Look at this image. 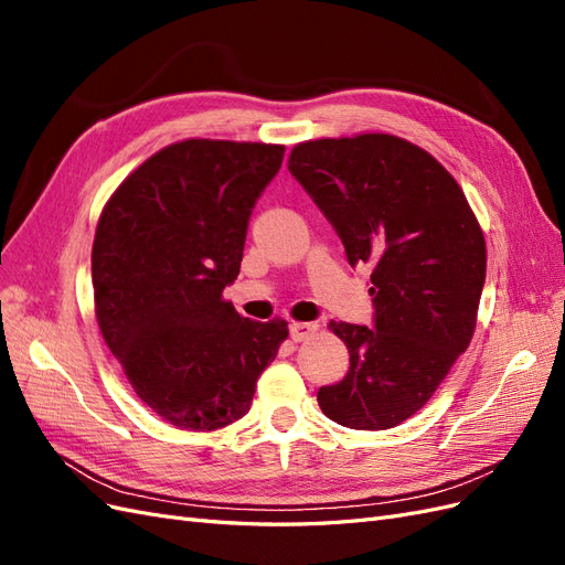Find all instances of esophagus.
Returning <instances> with one entry per match:
<instances>
[{
  "mask_svg": "<svg viewBox=\"0 0 565 565\" xmlns=\"http://www.w3.org/2000/svg\"><path fill=\"white\" fill-rule=\"evenodd\" d=\"M318 332L316 322H292L289 324V339L292 341H306Z\"/></svg>",
  "mask_w": 565,
  "mask_h": 565,
  "instance_id": "esophagus-1",
  "label": "esophagus"
}]
</instances>
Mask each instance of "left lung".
I'll list each match as a JSON object with an SVG mask.
<instances>
[{"instance_id": "1", "label": "left lung", "mask_w": 565, "mask_h": 565, "mask_svg": "<svg viewBox=\"0 0 565 565\" xmlns=\"http://www.w3.org/2000/svg\"><path fill=\"white\" fill-rule=\"evenodd\" d=\"M292 174L351 266L367 264L372 328L330 322L347 377L320 386L332 422L382 431L413 417L467 351L486 282V241L457 181L391 134L295 146Z\"/></svg>"}]
</instances>
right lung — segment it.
<instances>
[{"mask_svg":"<svg viewBox=\"0 0 565 565\" xmlns=\"http://www.w3.org/2000/svg\"><path fill=\"white\" fill-rule=\"evenodd\" d=\"M285 146L191 139L156 152L117 188L92 249L98 328L131 388L164 422L221 429L249 413L287 337L224 301L249 216Z\"/></svg>","mask_w":565,"mask_h":565,"instance_id":"1","label":"right lung"}]
</instances>
